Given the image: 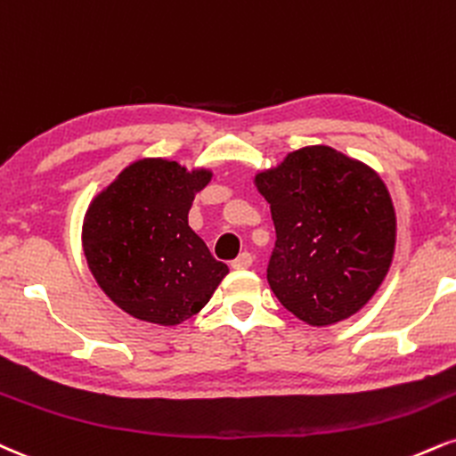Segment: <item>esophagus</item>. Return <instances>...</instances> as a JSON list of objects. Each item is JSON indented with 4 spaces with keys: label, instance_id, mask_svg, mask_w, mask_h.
<instances>
[{
    "label": "esophagus",
    "instance_id": "34e87169",
    "mask_svg": "<svg viewBox=\"0 0 456 456\" xmlns=\"http://www.w3.org/2000/svg\"><path fill=\"white\" fill-rule=\"evenodd\" d=\"M250 265H252V256L248 255V252H242V255H240L238 259L232 261L233 270H248Z\"/></svg>",
    "mask_w": 456,
    "mask_h": 456
}]
</instances>
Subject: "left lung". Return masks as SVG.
<instances>
[{
    "label": "left lung",
    "instance_id": "obj_1",
    "mask_svg": "<svg viewBox=\"0 0 456 456\" xmlns=\"http://www.w3.org/2000/svg\"><path fill=\"white\" fill-rule=\"evenodd\" d=\"M255 186L276 227L267 282L278 301L312 327L356 314L385 281L397 238L376 169L316 144L256 172Z\"/></svg>",
    "mask_w": 456,
    "mask_h": 456
}]
</instances>
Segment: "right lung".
<instances>
[{
  "label": "right lung",
  "mask_w": 456,
  "mask_h": 456,
  "mask_svg": "<svg viewBox=\"0 0 456 456\" xmlns=\"http://www.w3.org/2000/svg\"><path fill=\"white\" fill-rule=\"evenodd\" d=\"M212 169L144 157L91 200L82 250L110 301L138 321L175 327L197 314L229 273L189 227Z\"/></svg>",
  "instance_id": "add662e5"
}]
</instances>
